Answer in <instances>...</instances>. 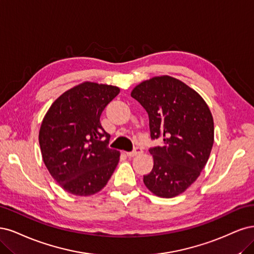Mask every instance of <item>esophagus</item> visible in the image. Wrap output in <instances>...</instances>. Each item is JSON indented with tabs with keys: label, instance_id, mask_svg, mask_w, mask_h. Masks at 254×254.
I'll list each match as a JSON object with an SVG mask.
<instances>
[{
	"label": "esophagus",
	"instance_id": "34e87169",
	"mask_svg": "<svg viewBox=\"0 0 254 254\" xmlns=\"http://www.w3.org/2000/svg\"><path fill=\"white\" fill-rule=\"evenodd\" d=\"M141 153H142V149L139 148V146H136V148L132 152H127V155L128 157H134V156H136V155H139Z\"/></svg>",
	"mask_w": 254,
	"mask_h": 254
}]
</instances>
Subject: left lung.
Returning a JSON list of instances; mask_svg holds the SVG:
<instances>
[{
	"label": "left lung",
	"instance_id": "left-lung-1",
	"mask_svg": "<svg viewBox=\"0 0 254 254\" xmlns=\"http://www.w3.org/2000/svg\"><path fill=\"white\" fill-rule=\"evenodd\" d=\"M130 96L148 113L151 138L163 140L149 150L154 166L143 183L155 195L175 197L197 179L209 159L214 141L212 114L194 89L170 76L143 81Z\"/></svg>",
	"mask_w": 254,
	"mask_h": 254
}]
</instances>
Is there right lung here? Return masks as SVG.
<instances>
[{
	"label": "right lung",
	"mask_w": 254,
	"mask_h": 254,
	"mask_svg": "<svg viewBox=\"0 0 254 254\" xmlns=\"http://www.w3.org/2000/svg\"><path fill=\"white\" fill-rule=\"evenodd\" d=\"M119 92L117 86L83 82L62 94L46 113L39 132L41 153L66 192L93 195L115 171L120 153L109 148L100 116Z\"/></svg>",
	"instance_id": "right-lung-1"
}]
</instances>
